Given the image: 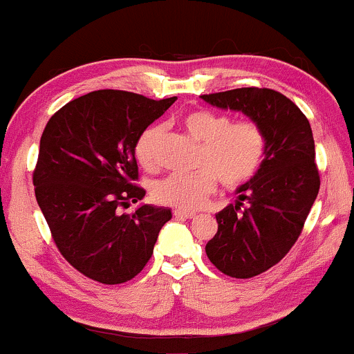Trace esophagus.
<instances>
[{"label": "esophagus", "instance_id": "esophagus-1", "mask_svg": "<svg viewBox=\"0 0 354 354\" xmlns=\"http://www.w3.org/2000/svg\"><path fill=\"white\" fill-rule=\"evenodd\" d=\"M174 218H181V219H191L196 216V213L194 211H185V209H174L173 211Z\"/></svg>", "mask_w": 354, "mask_h": 354}]
</instances>
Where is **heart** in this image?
<instances>
[{
    "mask_svg": "<svg viewBox=\"0 0 354 354\" xmlns=\"http://www.w3.org/2000/svg\"><path fill=\"white\" fill-rule=\"evenodd\" d=\"M178 123L191 140L200 145L196 158L200 169L189 174H171L154 183L151 194L161 205L185 211L196 209L216 188V180L223 188L236 189L253 180L261 169L268 138L258 121H234L226 113L196 108L183 113ZM161 138V124L148 126L136 138L133 154L146 171L158 168Z\"/></svg>",
    "mask_w": 354,
    "mask_h": 354,
    "instance_id": "heart-1",
    "label": "heart"
}]
</instances>
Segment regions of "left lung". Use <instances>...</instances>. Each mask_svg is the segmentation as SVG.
I'll use <instances>...</instances> for the list:
<instances>
[{
  "label": "left lung",
  "instance_id": "left-lung-1",
  "mask_svg": "<svg viewBox=\"0 0 354 354\" xmlns=\"http://www.w3.org/2000/svg\"><path fill=\"white\" fill-rule=\"evenodd\" d=\"M206 103L258 121L268 151L258 174L236 189L238 201L216 214L206 245L209 261L231 278H253L279 263L301 234L319 191L315 140L308 118L290 98L268 88L203 95Z\"/></svg>",
  "mask_w": 354,
  "mask_h": 354
}]
</instances>
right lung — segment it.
<instances>
[{
	"label": "right lung",
	"instance_id": "right-lung-1",
	"mask_svg": "<svg viewBox=\"0 0 354 354\" xmlns=\"http://www.w3.org/2000/svg\"><path fill=\"white\" fill-rule=\"evenodd\" d=\"M176 96L154 101L136 93L100 89L70 101L50 118L33 171L36 201L63 258L89 279H133L153 254L171 209L143 205L135 185L136 138Z\"/></svg>",
	"mask_w": 354,
	"mask_h": 354
}]
</instances>
